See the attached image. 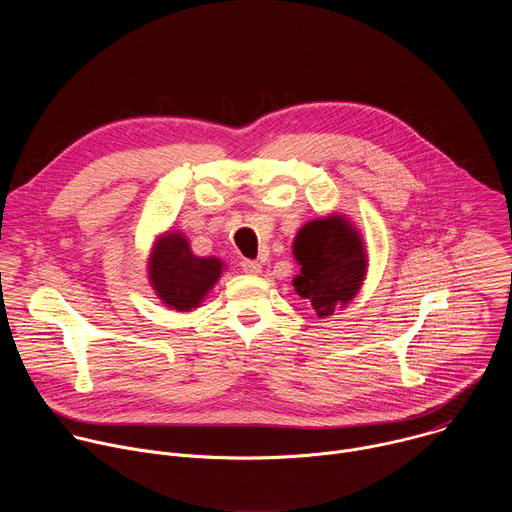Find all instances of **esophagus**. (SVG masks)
<instances>
[{
	"label": "esophagus",
	"instance_id": "esophagus-1",
	"mask_svg": "<svg viewBox=\"0 0 512 512\" xmlns=\"http://www.w3.org/2000/svg\"><path fill=\"white\" fill-rule=\"evenodd\" d=\"M241 269L249 275H259L261 273V263L255 259H243L241 261Z\"/></svg>",
	"mask_w": 512,
	"mask_h": 512
}]
</instances>
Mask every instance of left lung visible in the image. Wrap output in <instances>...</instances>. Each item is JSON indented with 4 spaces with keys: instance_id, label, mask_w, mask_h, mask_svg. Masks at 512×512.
<instances>
[{
    "instance_id": "obj_1",
    "label": "left lung",
    "mask_w": 512,
    "mask_h": 512,
    "mask_svg": "<svg viewBox=\"0 0 512 512\" xmlns=\"http://www.w3.org/2000/svg\"><path fill=\"white\" fill-rule=\"evenodd\" d=\"M294 255L302 265L294 287L320 318L332 316L336 306L344 308L367 275L362 239L338 214L304 225L294 241Z\"/></svg>"
}]
</instances>
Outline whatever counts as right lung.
Wrapping results in <instances>:
<instances>
[{
  "instance_id": "1",
  "label": "right lung",
  "mask_w": 512,
  "mask_h": 512,
  "mask_svg": "<svg viewBox=\"0 0 512 512\" xmlns=\"http://www.w3.org/2000/svg\"><path fill=\"white\" fill-rule=\"evenodd\" d=\"M150 281L158 298L178 312L198 308L223 273V261L196 257L180 233H166L150 255Z\"/></svg>"
}]
</instances>
